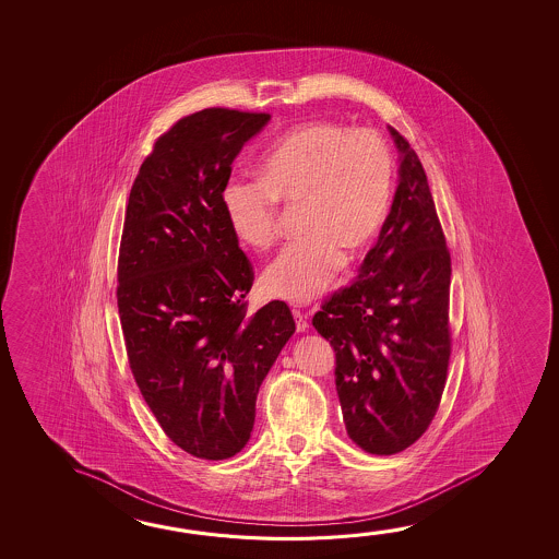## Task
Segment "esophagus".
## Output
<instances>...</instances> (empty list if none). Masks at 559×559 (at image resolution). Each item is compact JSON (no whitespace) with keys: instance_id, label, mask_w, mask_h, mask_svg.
<instances>
[{"instance_id":"1","label":"esophagus","mask_w":559,"mask_h":559,"mask_svg":"<svg viewBox=\"0 0 559 559\" xmlns=\"http://www.w3.org/2000/svg\"><path fill=\"white\" fill-rule=\"evenodd\" d=\"M294 321H296V330L302 331L308 330V320H306V313L300 310H293Z\"/></svg>"}]
</instances>
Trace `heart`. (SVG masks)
Segmentation results:
<instances>
[{
  "label": "heart",
  "instance_id": "obj_1",
  "mask_svg": "<svg viewBox=\"0 0 559 559\" xmlns=\"http://www.w3.org/2000/svg\"><path fill=\"white\" fill-rule=\"evenodd\" d=\"M259 179L231 177L222 204L234 236L265 251L276 239V202L300 204L304 239L284 248L261 276L266 296L308 304L376 238L390 209L394 162L372 130L304 122L286 132L259 165Z\"/></svg>",
  "mask_w": 559,
  "mask_h": 559
}]
</instances>
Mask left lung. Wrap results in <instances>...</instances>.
I'll return each instance as SVG.
<instances>
[{"label": "left lung", "mask_w": 559, "mask_h": 559, "mask_svg": "<svg viewBox=\"0 0 559 559\" xmlns=\"http://www.w3.org/2000/svg\"><path fill=\"white\" fill-rule=\"evenodd\" d=\"M388 130L400 152L390 214L353 283L311 320L335 350L348 439L380 456L412 447L427 430L450 358L449 249L419 157Z\"/></svg>", "instance_id": "8db88e82"}]
</instances>
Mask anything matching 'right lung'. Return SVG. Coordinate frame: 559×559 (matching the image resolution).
I'll return each mask as SVG.
<instances>
[{"label": "right lung", "instance_id": "1", "mask_svg": "<svg viewBox=\"0 0 559 559\" xmlns=\"http://www.w3.org/2000/svg\"><path fill=\"white\" fill-rule=\"evenodd\" d=\"M271 115L204 109L159 138L130 189L119 253V316L147 407L179 449L224 460L248 444L259 388L293 337L278 300L253 316V269L222 189Z\"/></svg>", "mask_w": 559, "mask_h": 559}]
</instances>
